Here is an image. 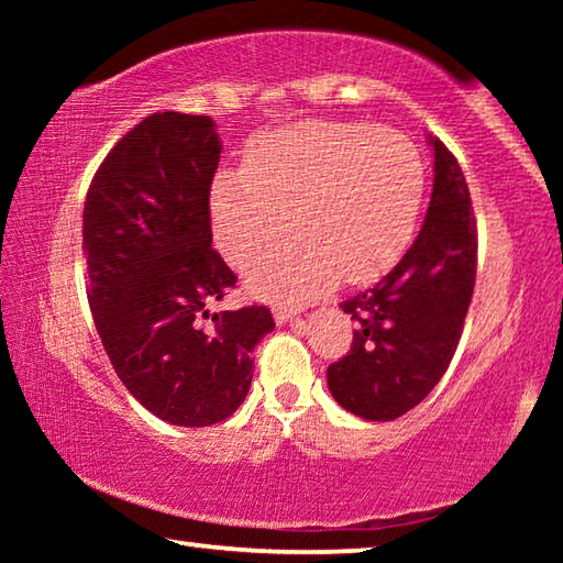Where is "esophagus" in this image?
<instances>
[{
  "instance_id": "obj_1",
  "label": "esophagus",
  "mask_w": 563,
  "mask_h": 563,
  "mask_svg": "<svg viewBox=\"0 0 563 563\" xmlns=\"http://www.w3.org/2000/svg\"><path fill=\"white\" fill-rule=\"evenodd\" d=\"M273 318H275V322H278V325H285V322H292L295 320V312L288 310V308H275L273 310Z\"/></svg>"
}]
</instances>
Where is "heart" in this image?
<instances>
[{
	"label": "heart",
	"instance_id": "b5f03b06",
	"mask_svg": "<svg viewBox=\"0 0 563 563\" xmlns=\"http://www.w3.org/2000/svg\"><path fill=\"white\" fill-rule=\"evenodd\" d=\"M424 194L417 146L395 129L305 121L255 139L245 168L213 180L218 247L243 263L292 228L298 235L247 263L255 295L302 302L342 273L347 280L387 271L412 238Z\"/></svg>",
	"mask_w": 563,
	"mask_h": 563
}]
</instances>
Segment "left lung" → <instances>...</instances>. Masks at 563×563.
Listing matches in <instances>:
<instances>
[{"label": "left lung", "instance_id": "1", "mask_svg": "<svg viewBox=\"0 0 563 563\" xmlns=\"http://www.w3.org/2000/svg\"><path fill=\"white\" fill-rule=\"evenodd\" d=\"M430 208L405 258L340 305L355 320L352 347L328 367L335 402L389 422L432 393L460 345L476 278V223L460 164L440 139Z\"/></svg>", "mask_w": 563, "mask_h": 563}]
</instances>
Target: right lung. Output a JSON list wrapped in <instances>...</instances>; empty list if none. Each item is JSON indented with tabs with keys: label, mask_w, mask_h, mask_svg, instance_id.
<instances>
[{
	"label": "right lung",
	"mask_w": 563,
	"mask_h": 563,
	"mask_svg": "<svg viewBox=\"0 0 563 563\" xmlns=\"http://www.w3.org/2000/svg\"><path fill=\"white\" fill-rule=\"evenodd\" d=\"M221 139L211 117L151 113L103 158L84 203L89 308L129 393L178 427L243 405L253 350L275 328L265 305L211 312L235 285L213 251Z\"/></svg>",
	"instance_id": "add662e5"
}]
</instances>
